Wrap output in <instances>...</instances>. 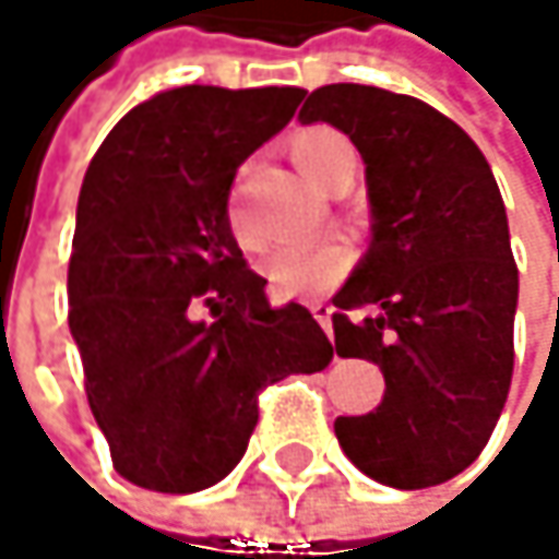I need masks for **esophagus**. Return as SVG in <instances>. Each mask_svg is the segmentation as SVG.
<instances>
[{
    "label": "esophagus",
    "instance_id": "1",
    "mask_svg": "<svg viewBox=\"0 0 559 559\" xmlns=\"http://www.w3.org/2000/svg\"><path fill=\"white\" fill-rule=\"evenodd\" d=\"M308 311L314 314V321H318L321 329L332 332V305H329V301H311V305H308Z\"/></svg>",
    "mask_w": 559,
    "mask_h": 559
}]
</instances>
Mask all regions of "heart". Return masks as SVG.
Returning <instances> with one entry per match:
<instances>
[{"label": "heart", "mask_w": 559, "mask_h": 559, "mask_svg": "<svg viewBox=\"0 0 559 559\" xmlns=\"http://www.w3.org/2000/svg\"><path fill=\"white\" fill-rule=\"evenodd\" d=\"M288 150H292V160L298 164V170L308 177V183L325 190V194L342 183H352L358 174L355 146L335 127H325V123L305 127L292 136ZM227 224H230V234L245 248H254V234L238 204H230ZM258 271L264 274L267 288L282 298L314 295L321 288L335 285L348 271V251L342 245H282L258 261Z\"/></svg>", "instance_id": "heart-1"}]
</instances>
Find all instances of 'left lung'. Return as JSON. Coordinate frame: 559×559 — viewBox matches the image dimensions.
I'll use <instances>...</instances> for the list:
<instances>
[{"instance_id":"1","label":"left lung","mask_w":559,"mask_h":559,"mask_svg":"<svg viewBox=\"0 0 559 559\" xmlns=\"http://www.w3.org/2000/svg\"><path fill=\"white\" fill-rule=\"evenodd\" d=\"M298 120L355 143L372 207L332 325L342 358L379 365L385 395L376 413L335 419L338 445L382 486H439L483 453L513 379L520 277L497 177L469 133L416 96L332 83Z\"/></svg>"}]
</instances>
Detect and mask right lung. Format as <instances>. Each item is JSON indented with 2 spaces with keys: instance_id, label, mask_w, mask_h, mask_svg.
Wrapping results in <instances>:
<instances>
[{
  "instance_id": "right-lung-1",
  "label": "right lung",
  "mask_w": 559,
  "mask_h": 559,
  "mask_svg": "<svg viewBox=\"0 0 559 559\" xmlns=\"http://www.w3.org/2000/svg\"><path fill=\"white\" fill-rule=\"evenodd\" d=\"M298 86H177L110 130L83 177L70 332L114 469L198 492L241 463L258 392L335 348L298 301L274 308L227 224L238 167L285 130Z\"/></svg>"
}]
</instances>
